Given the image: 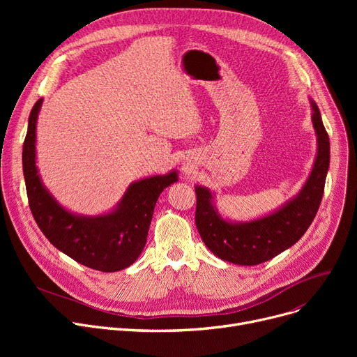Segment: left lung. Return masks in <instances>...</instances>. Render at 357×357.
<instances>
[{
  "instance_id": "8db88e82",
  "label": "left lung",
  "mask_w": 357,
  "mask_h": 357,
  "mask_svg": "<svg viewBox=\"0 0 357 357\" xmlns=\"http://www.w3.org/2000/svg\"><path fill=\"white\" fill-rule=\"evenodd\" d=\"M317 135V158L299 194L273 214L246 222L224 220L213 205V194L195 186V224L202 241L215 256L236 265L253 266L278 256L304 236L320 207L330 165V140L320 109L311 100Z\"/></svg>"
}]
</instances>
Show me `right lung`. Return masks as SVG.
Masks as SVG:
<instances>
[{
    "label": "right lung",
    "mask_w": 357,
    "mask_h": 357,
    "mask_svg": "<svg viewBox=\"0 0 357 357\" xmlns=\"http://www.w3.org/2000/svg\"><path fill=\"white\" fill-rule=\"evenodd\" d=\"M40 98L30 111L23 144V174L31 214L52 245L100 272H117L140 256L153 217L156 201L166 186L178 181L176 171L131 183L117 208L97 217L66 211L45 188L36 166V123Z\"/></svg>",
    "instance_id": "1"
}]
</instances>
